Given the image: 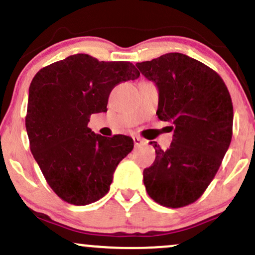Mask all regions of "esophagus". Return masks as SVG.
I'll use <instances>...</instances> for the list:
<instances>
[{
	"label": "esophagus",
	"instance_id": "obj_1",
	"mask_svg": "<svg viewBox=\"0 0 255 255\" xmlns=\"http://www.w3.org/2000/svg\"><path fill=\"white\" fill-rule=\"evenodd\" d=\"M133 141H134V146H135V147H139V146L145 144V140L141 139L140 136H133Z\"/></svg>",
	"mask_w": 255,
	"mask_h": 255
}]
</instances>
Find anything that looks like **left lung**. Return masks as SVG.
Returning a JSON list of instances; mask_svg holds the SVG:
<instances>
[{
    "label": "left lung",
    "mask_w": 255,
    "mask_h": 255,
    "mask_svg": "<svg viewBox=\"0 0 255 255\" xmlns=\"http://www.w3.org/2000/svg\"><path fill=\"white\" fill-rule=\"evenodd\" d=\"M159 91L157 115L174 130L170 147L156 141V159L144 170L147 194L166 207L203 195L217 174L233 136V102L223 79L200 61L169 52L136 63Z\"/></svg>",
    "instance_id": "8db88e82"
}]
</instances>
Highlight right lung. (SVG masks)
Here are the masks:
<instances>
[{
	"label": "right lung",
	"instance_id": "right-lung-1",
	"mask_svg": "<svg viewBox=\"0 0 255 255\" xmlns=\"http://www.w3.org/2000/svg\"><path fill=\"white\" fill-rule=\"evenodd\" d=\"M133 63L77 54L44 67L32 79L25 125L46 182L62 200L89 205L110 189L116 166L133 150L126 135L105 137L87 127L107 111L111 90L139 78Z\"/></svg>",
	"mask_w": 255,
	"mask_h": 255
}]
</instances>
